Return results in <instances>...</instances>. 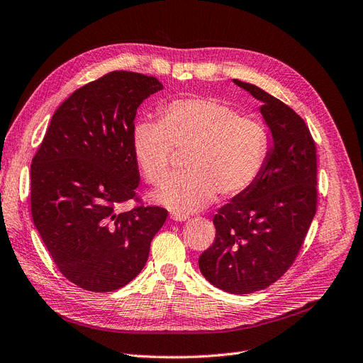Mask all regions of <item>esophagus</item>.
Wrapping results in <instances>:
<instances>
[{"label":"esophagus","instance_id":"obj_1","mask_svg":"<svg viewBox=\"0 0 363 363\" xmlns=\"http://www.w3.org/2000/svg\"><path fill=\"white\" fill-rule=\"evenodd\" d=\"M170 218H172L173 220H179V223H182V220H186L190 216L185 215V213H179V212H172V213H170Z\"/></svg>","mask_w":363,"mask_h":363}]
</instances>
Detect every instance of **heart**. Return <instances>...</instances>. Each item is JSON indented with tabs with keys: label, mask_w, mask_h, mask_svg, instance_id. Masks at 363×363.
Segmentation results:
<instances>
[{
	"label": "heart",
	"mask_w": 363,
	"mask_h": 363,
	"mask_svg": "<svg viewBox=\"0 0 363 363\" xmlns=\"http://www.w3.org/2000/svg\"><path fill=\"white\" fill-rule=\"evenodd\" d=\"M135 160L147 182L162 185L170 175L173 148L188 151L185 175L169 181L155 199L179 212L206 208L215 199L240 196L267 163L270 135L254 116L215 98H182L160 109L159 121H139L132 136Z\"/></svg>",
	"instance_id": "obj_1"
}]
</instances>
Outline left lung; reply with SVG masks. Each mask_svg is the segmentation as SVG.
Instances as JSON below:
<instances>
[{"label":"left lung","instance_id":"8db88e82","mask_svg":"<svg viewBox=\"0 0 363 363\" xmlns=\"http://www.w3.org/2000/svg\"><path fill=\"white\" fill-rule=\"evenodd\" d=\"M262 102L273 145L258 181L213 216L215 242L201 274L230 294L265 289L294 264L318 206L316 144L304 120L262 89L234 80Z\"/></svg>","mask_w":363,"mask_h":363}]
</instances>
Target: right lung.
<instances>
[{"label":"right lung","instance_id":"obj_1","mask_svg":"<svg viewBox=\"0 0 363 363\" xmlns=\"http://www.w3.org/2000/svg\"><path fill=\"white\" fill-rule=\"evenodd\" d=\"M163 89L155 77L113 71L77 89L52 117L30 164V212L59 272L78 288L132 281L167 218L136 196V109ZM140 204L120 211L123 202Z\"/></svg>","mask_w":363,"mask_h":363}]
</instances>
